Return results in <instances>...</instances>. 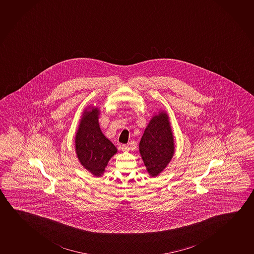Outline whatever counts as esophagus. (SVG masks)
I'll use <instances>...</instances> for the list:
<instances>
[{"instance_id":"obj_1","label":"esophagus","mask_w":254,"mask_h":254,"mask_svg":"<svg viewBox=\"0 0 254 254\" xmlns=\"http://www.w3.org/2000/svg\"><path fill=\"white\" fill-rule=\"evenodd\" d=\"M121 149H122L123 152H127L130 149V147H129L128 145H125V144H123L121 146Z\"/></svg>"}]
</instances>
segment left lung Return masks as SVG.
Segmentation results:
<instances>
[{
    "label": "left lung",
    "mask_w": 254,
    "mask_h": 254,
    "mask_svg": "<svg viewBox=\"0 0 254 254\" xmlns=\"http://www.w3.org/2000/svg\"><path fill=\"white\" fill-rule=\"evenodd\" d=\"M140 154L151 177H157L164 170L175 152L173 133L165 112L151 119L139 145Z\"/></svg>",
    "instance_id": "1"
}]
</instances>
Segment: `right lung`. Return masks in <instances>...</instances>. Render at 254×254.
I'll return each instance as SVG.
<instances>
[{"instance_id":"add662e5","label":"right lung","mask_w":254,"mask_h":254,"mask_svg":"<svg viewBox=\"0 0 254 254\" xmlns=\"http://www.w3.org/2000/svg\"><path fill=\"white\" fill-rule=\"evenodd\" d=\"M99 110L91 107L83 113L75 137L76 153L81 165L100 177L117 148L104 135L99 124Z\"/></svg>"}]
</instances>
